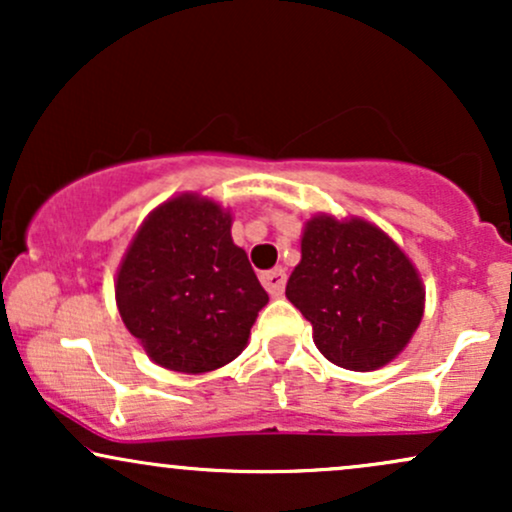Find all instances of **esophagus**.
<instances>
[{
	"mask_svg": "<svg viewBox=\"0 0 512 512\" xmlns=\"http://www.w3.org/2000/svg\"><path fill=\"white\" fill-rule=\"evenodd\" d=\"M260 279H262L264 289L269 291V296H274V298H279L286 289V272H284V269H269V272H264Z\"/></svg>",
	"mask_w": 512,
	"mask_h": 512,
	"instance_id": "esophagus-1",
	"label": "esophagus"
}]
</instances>
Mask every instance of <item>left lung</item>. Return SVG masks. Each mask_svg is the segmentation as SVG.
<instances>
[{
  "instance_id": "left-lung-1",
  "label": "left lung",
  "mask_w": 512,
  "mask_h": 512,
  "mask_svg": "<svg viewBox=\"0 0 512 512\" xmlns=\"http://www.w3.org/2000/svg\"><path fill=\"white\" fill-rule=\"evenodd\" d=\"M286 298L313 325L327 361L366 373L402 354L424 317L426 289L383 228L358 216L315 214L305 221Z\"/></svg>"
}]
</instances>
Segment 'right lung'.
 I'll return each instance as SVG.
<instances>
[{
  "label": "right lung",
  "mask_w": 512,
  "mask_h": 512,
  "mask_svg": "<svg viewBox=\"0 0 512 512\" xmlns=\"http://www.w3.org/2000/svg\"><path fill=\"white\" fill-rule=\"evenodd\" d=\"M231 226L219 202L185 192L146 216L122 257L117 310L161 368L209 373L248 346L269 296Z\"/></svg>",
  "instance_id": "right-lung-1"
}]
</instances>
